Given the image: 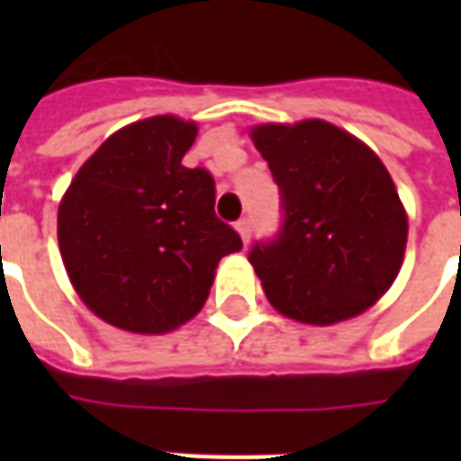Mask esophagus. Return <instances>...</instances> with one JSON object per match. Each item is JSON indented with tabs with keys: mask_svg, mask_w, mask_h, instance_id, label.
<instances>
[{
	"mask_svg": "<svg viewBox=\"0 0 461 461\" xmlns=\"http://www.w3.org/2000/svg\"><path fill=\"white\" fill-rule=\"evenodd\" d=\"M237 231H240L241 241L247 244V241H249V237H251V220H240V221H237Z\"/></svg>",
	"mask_w": 461,
	"mask_h": 461,
	"instance_id": "34e87169",
	"label": "esophagus"
}]
</instances>
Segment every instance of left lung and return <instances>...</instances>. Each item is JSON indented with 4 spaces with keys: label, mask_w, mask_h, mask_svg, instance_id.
I'll return each mask as SVG.
<instances>
[{
    "label": "left lung",
    "mask_w": 461,
    "mask_h": 461,
    "mask_svg": "<svg viewBox=\"0 0 461 461\" xmlns=\"http://www.w3.org/2000/svg\"><path fill=\"white\" fill-rule=\"evenodd\" d=\"M249 135L284 200L281 237L249 254L271 306L309 326L375 306L407 244V212L383 160L321 118L259 122Z\"/></svg>",
    "instance_id": "obj_1"
}]
</instances>
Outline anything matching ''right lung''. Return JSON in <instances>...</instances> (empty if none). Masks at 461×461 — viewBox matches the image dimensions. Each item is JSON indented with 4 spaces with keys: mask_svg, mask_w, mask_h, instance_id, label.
I'll return each mask as SVG.
<instances>
[{
    "mask_svg": "<svg viewBox=\"0 0 461 461\" xmlns=\"http://www.w3.org/2000/svg\"><path fill=\"white\" fill-rule=\"evenodd\" d=\"M197 122L152 115L108 135L59 202V251L71 286L115 329L162 336L192 321L221 257L241 249L214 214V180L182 158Z\"/></svg>",
    "mask_w": 461,
    "mask_h": 461,
    "instance_id": "add662e5",
    "label": "right lung"
}]
</instances>
